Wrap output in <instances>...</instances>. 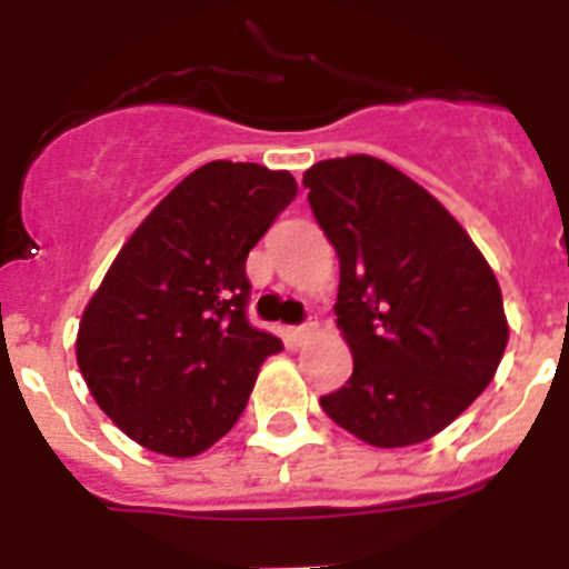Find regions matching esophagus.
I'll use <instances>...</instances> for the list:
<instances>
[{
	"mask_svg": "<svg viewBox=\"0 0 569 569\" xmlns=\"http://www.w3.org/2000/svg\"><path fill=\"white\" fill-rule=\"evenodd\" d=\"M313 333H316V325H313V321H308V325H299V328L290 330V336H293V341H299V345H301V341H308Z\"/></svg>",
	"mask_w": 569,
	"mask_h": 569,
	"instance_id": "obj_1",
	"label": "esophagus"
}]
</instances>
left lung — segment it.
Instances as JSON below:
<instances>
[{"mask_svg":"<svg viewBox=\"0 0 569 569\" xmlns=\"http://www.w3.org/2000/svg\"><path fill=\"white\" fill-rule=\"evenodd\" d=\"M301 182L339 256L333 310L353 353L325 413L381 450L433 439L499 370V279L453 213L376 156L325 159Z\"/></svg>","mask_w":569,"mask_h":569,"instance_id":"1","label":"left lung"}]
</instances>
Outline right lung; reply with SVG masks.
I'll list each match as a JSON object with an SVG mask.
<instances>
[{
	"instance_id": "right-lung-1",
	"label": "right lung",
	"mask_w": 569,
	"mask_h": 569,
	"mask_svg": "<svg viewBox=\"0 0 569 569\" xmlns=\"http://www.w3.org/2000/svg\"><path fill=\"white\" fill-rule=\"evenodd\" d=\"M288 170L208 162L130 233L77 333V365L108 419L144 450L190 459L248 407L273 333L250 328L244 261L296 199Z\"/></svg>"
}]
</instances>
